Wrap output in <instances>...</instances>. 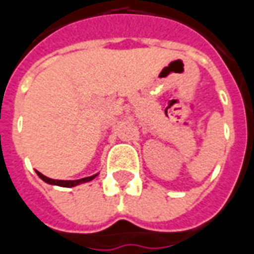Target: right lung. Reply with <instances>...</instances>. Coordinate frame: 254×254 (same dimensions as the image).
<instances>
[{"instance_id": "obj_1", "label": "right lung", "mask_w": 254, "mask_h": 254, "mask_svg": "<svg viewBox=\"0 0 254 254\" xmlns=\"http://www.w3.org/2000/svg\"><path fill=\"white\" fill-rule=\"evenodd\" d=\"M37 175L44 182L49 183V185H56V186H61V188H75V186H78V185H82V183H87V182L93 181L98 174L87 176V178H82V179H78V181H59V179H52V178H48V176H45L44 174H41L39 171H37Z\"/></svg>"}]
</instances>
